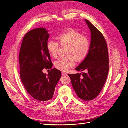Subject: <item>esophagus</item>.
I'll return each instance as SVG.
<instances>
[{"label": "esophagus", "mask_w": 128, "mask_h": 128, "mask_svg": "<svg viewBox=\"0 0 128 128\" xmlns=\"http://www.w3.org/2000/svg\"><path fill=\"white\" fill-rule=\"evenodd\" d=\"M62 74L63 76H65V75H68L67 73H65V72H62Z\"/></svg>", "instance_id": "obj_1"}]
</instances>
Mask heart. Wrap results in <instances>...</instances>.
<instances>
[{
  "instance_id": "obj_1",
  "label": "heart",
  "mask_w": 128,
  "mask_h": 128,
  "mask_svg": "<svg viewBox=\"0 0 128 128\" xmlns=\"http://www.w3.org/2000/svg\"><path fill=\"white\" fill-rule=\"evenodd\" d=\"M55 42L49 40L46 48L50 55L56 58L58 55L60 45L66 46L65 54L55 62V67L58 70L66 72L74 65L75 60L78 62L86 58L90 50V42L88 38L73 29H70L57 36Z\"/></svg>"
}]
</instances>
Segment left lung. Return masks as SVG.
I'll return each mask as SVG.
<instances>
[{"label":"left lung","instance_id":"8db88e82","mask_svg":"<svg viewBox=\"0 0 128 128\" xmlns=\"http://www.w3.org/2000/svg\"><path fill=\"white\" fill-rule=\"evenodd\" d=\"M91 32V42L87 56L78 68L85 73L68 74L74 91L84 101L97 97L104 86L109 70V60L106 40L102 33L86 20Z\"/></svg>","mask_w":128,"mask_h":128}]
</instances>
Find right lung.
Masks as SVG:
<instances>
[{"label": "right lung", "mask_w": 128, "mask_h": 128, "mask_svg": "<svg viewBox=\"0 0 128 128\" xmlns=\"http://www.w3.org/2000/svg\"><path fill=\"white\" fill-rule=\"evenodd\" d=\"M50 35L43 28L28 32L24 37L19 56L21 81L27 93L36 101L48 102L53 98L62 76L60 70L52 68L53 64L46 45ZM44 68L51 69L46 75Z\"/></svg>", "instance_id": "add662e5"}]
</instances>
